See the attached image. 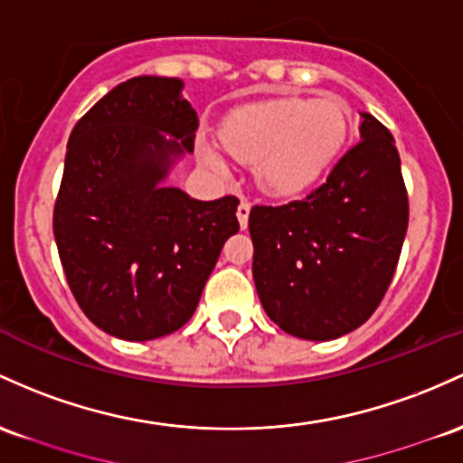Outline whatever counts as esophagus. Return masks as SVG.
Wrapping results in <instances>:
<instances>
[{"mask_svg":"<svg viewBox=\"0 0 463 463\" xmlns=\"http://www.w3.org/2000/svg\"><path fill=\"white\" fill-rule=\"evenodd\" d=\"M248 215H250V204L248 202H240V206H237V220H240L241 228L248 226Z\"/></svg>","mask_w":463,"mask_h":463,"instance_id":"1","label":"esophagus"}]
</instances>
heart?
I'll list each match as a JSON object with an SVG mask.
<instances>
[{"label": "heart", "mask_w": 463, "mask_h": 463, "mask_svg": "<svg viewBox=\"0 0 463 463\" xmlns=\"http://www.w3.org/2000/svg\"><path fill=\"white\" fill-rule=\"evenodd\" d=\"M349 136V109L338 99H277L248 105L223 120L220 140L235 160L255 165L259 189L288 197L307 189L334 165ZM213 169L223 160L211 146Z\"/></svg>", "instance_id": "heart-1"}]
</instances>
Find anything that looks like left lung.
<instances>
[{
    "mask_svg": "<svg viewBox=\"0 0 463 463\" xmlns=\"http://www.w3.org/2000/svg\"><path fill=\"white\" fill-rule=\"evenodd\" d=\"M360 140L303 200L252 206L259 301L283 332L332 340L360 327L387 294L409 226L391 131L363 114Z\"/></svg>",
    "mask_w": 463,
    "mask_h": 463,
    "instance_id": "1",
    "label": "left lung"
}]
</instances>
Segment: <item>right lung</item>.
I'll return each mask as SVG.
<instances>
[{
	"label": "right lung",
	"mask_w": 463,
	"mask_h": 463,
	"mask_svg": "<svg viewBox=\"0 0 463 463\" xmlns=\"http://www.w3.org/2000/svg\"><path fill=\"white\" fill-rule=\"evenodd\" d=\"M182 85L125 80L68 140L52 215L61 266L85 317L123 340L166 336L189 321L223 243L240 231L235 195L200 202L160 186L195 142L197 114Z\"/></svg>",
	"instance_id": "1"
}]
</instances>
